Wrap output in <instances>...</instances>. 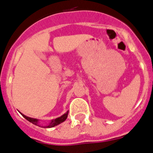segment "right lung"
I'll list each match as a JSON object with an SVG mask.
<instances>
[{"mask_svg":"<svg viewBox=\"0 0 153 153\" xmlns=\"http://www.w3.org/2000/svg\"><path fill=\"white\" fill-rule=\"evenodd\" d=\"M68 112H69V111H67L66 112L65 114H63L62 116H61V117H57V118L54 119V120H51V123H50V124H49L48 125H47V126H44V127H43V126H42V127H45V128H50V127H55V126L58 125V124H61V123L64 122V120H65L66 119H67V115H68ZM21 114H22V117H25V118H26V120H29V122L33 123V124H35V125H38V126H39V127H40V126H41V125H39V120H38V119H36V118H32V117H27V116L24 115V114H22V113H21Z\"/></svg>","mask_w":153,"mask_h":153,"instance_id":"1","label":"right lung"}]
</instances>
